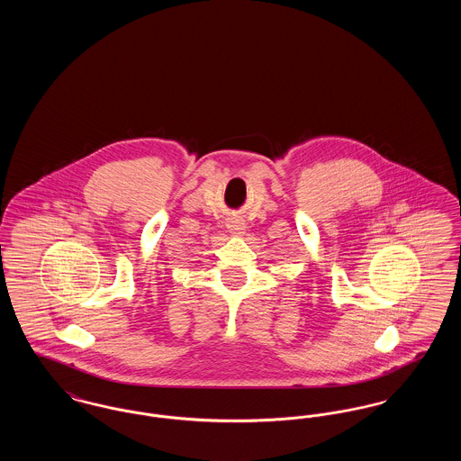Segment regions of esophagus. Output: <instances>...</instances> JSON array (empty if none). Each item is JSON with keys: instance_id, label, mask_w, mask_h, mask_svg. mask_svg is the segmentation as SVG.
<instances>
[{"instance_id": "34e87169", "label": "esophagus", "mask_w": 461, "mask_h": 461, "mask_svg": "<svg viewBox=\"0 0 461 461\" xmlns=\"http://www.w3.org/2000/svg\"><path fill=\"white\" fill-rule=\"evenodd\" d=\"M228 230H230L231 235L240 237V235L245 233V230H247L245 221L241 220V218H230V220H228Z\"/></svg>"}]
</instances>
